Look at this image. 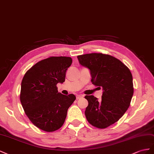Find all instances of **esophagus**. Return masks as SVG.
I'll use <instances>...</instances> for the list:
<instances>
[{"label":"esophagus","instance_id":"obj_1","mask_svg":"<svg viewBox=\"0 0 154 154\" xmlns=\"http://www.w3.org/2000/svg\"><path fill=\"white\" fill-rule=\"evenodd\" d=\"M82 97H83V95H76V99H81V98H82Z\"/></svg>","mask_w":154,"mask_h":154}]
</instances>
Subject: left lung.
I'll use <instances>...</instances> for the list:
<instances>
[{"label": "left lung", "mask_w": 154, "mask_h": 154, "mask_svg": "<svg viewBox=\"0 0 154 154\" xmlns=\"http://www.w3.org/2000/svg\"><path fill=\"white\" fill-rule=\"evenodd\" d=\"M79 63L90 70L92 84L103 87L101 99L86 95L88 101L85 116L90 124L103 129L115 123L130 106L134 94L132 75L114 57L103 54L78 55Z\"/></svg>", "instance_id": "obj_1"}]
</instances>
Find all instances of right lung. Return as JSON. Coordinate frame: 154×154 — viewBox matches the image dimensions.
<instances>
[{"label":"right lung","mask_w":154,"mask_h":154,"mask_svg":"<svg viewBox=\"0 0 154 154\" xmlns=\"http://www.w3.org/2000/svg\"><path fill=\"white\" fill-rule=\"evenodd\" d=\"M69 57H50L29 69L21 82L20 100L30 121L47 132L59 130L75 100L73 94L58 92L57 85L65 81L66 72L71 66Z\"/></svg>","instance_id":"add662e5"}]
</instances>
